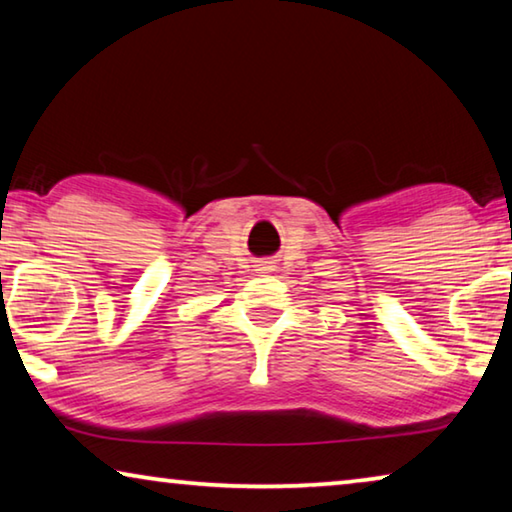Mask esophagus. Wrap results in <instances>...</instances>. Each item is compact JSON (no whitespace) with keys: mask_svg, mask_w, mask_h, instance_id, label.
<instances>
[{"mask_svg":"<svg viewBox=\"0 0 512 512\" xmlns=\"http://www.w3.org/2000/svg\"><path fill=\"white\" fill-rule=\"evenodd\" d=\"M266 268H268V266H264V271H266Z\"/></svg>","mask_w":512,"mask_h":512,"instance_id":"1","label":"esophagus"}]
</instances>
